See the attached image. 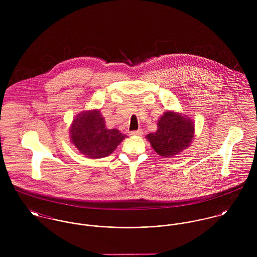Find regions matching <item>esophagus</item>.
<instances>
[{
  "label": "esophagus",
  "mask_w": 257,
  "mask_h": 257,
  "mask_svg": "<svg viewBox=\"0 0 257 257\" xmlns=\"http://www.w3.org/2000/svg\"><path fill=\"white\" fill-rule=\"evenodd\" d=\"M131 135H132V136H138V137H140V136H143V131H142V130L133 131V132L131 133Z\"/></svg>",
  "instance_id": "esophagus-1"
}]
</instances>
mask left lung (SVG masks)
<instances>
[{"mask_svg":"<svg viewBox=\"0 0 257 257\" xmlns=\"http://www.w3.org/2000/svg\"><path fill=\"white\" fill-rule=\"evenodd\" d=\"M157 125V132L147 135V139L160 156L170 157L178 154L188 147L194 137V124L191 119L173 111H166Z\"/></svg>","mask_w":257,"mask_h":257,"instance_id":"left-lung-1","label":"left lung"}]
</instances>
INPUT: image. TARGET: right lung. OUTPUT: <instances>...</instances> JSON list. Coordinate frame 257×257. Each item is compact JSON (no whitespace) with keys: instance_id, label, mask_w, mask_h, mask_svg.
<instances>
[{"instance_id":"1","label":"right lung","mask_w":257,"mask_h":257,"mask_svg":"<svg viewBox=\"0 0 257 257\" xmlns=\"http://www.w3.org/2000/svg\"><path fill=\"white\" fill-rule=\"evenodd\" d=\"M70 134L74 146L89 158L110 155L125 138L115 128H107L100 110H96L78 114L73 119Z\"/></svg>"}]
</instances>
